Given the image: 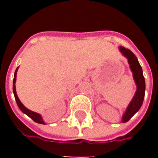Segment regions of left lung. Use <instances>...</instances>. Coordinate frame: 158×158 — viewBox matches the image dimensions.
<instances>
[{
    "mask_svg": "<svg viewBox=\"0 0 158 158\" xmlns=\"http://www.w3.org/2000/svg\"><path fill=\"white\" fill-rule=\"evenodd\" d=\"M119 51L124 57L127 58L130 68L133 73V77L137 85V90L135 96L123 115L122 123H127L140 109L144 100L146 84H145V78L143 76L142 67L134 53L130 51L129 49H127L123 47H119Z\"/></svg>",
    "mask_w": 158,
    "mask_h": 158,
    "instance_id": "left-lung-1",
    "label": "left lung"
}]
</instances>
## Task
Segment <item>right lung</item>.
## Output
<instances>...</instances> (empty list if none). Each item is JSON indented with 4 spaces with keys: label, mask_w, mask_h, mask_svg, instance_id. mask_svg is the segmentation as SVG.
<instances>
[{
    "label": "right lung",
    "mask_w": 158,
    "mask_h": 158,
    "mask_svg": "<svg viewBox=\"0 0 158 158\" xmlns=\"http://www.w3.org/2000/svg\"><path fill=\"white\" fill-rule=\"evenodd\" d=\"M18 68L17 67L15 71V73H14V78H13V93H14V96H15V99H16V104H17L18 107L20 110H21L22 112H23L24 114L27 115V116L30 117L31 118L32 120L35 121V123H40V124H45L44 121L43 120V118H42V116L40 115V114H38V113L34 112V111H31V110L27 109V107H24L23 104H22L19 99L18 98V96L16 94V85H15V84H16V73H17V70H18Z\"/></svg>",
    "instance_id": "obj_1"
}]
</instances>
